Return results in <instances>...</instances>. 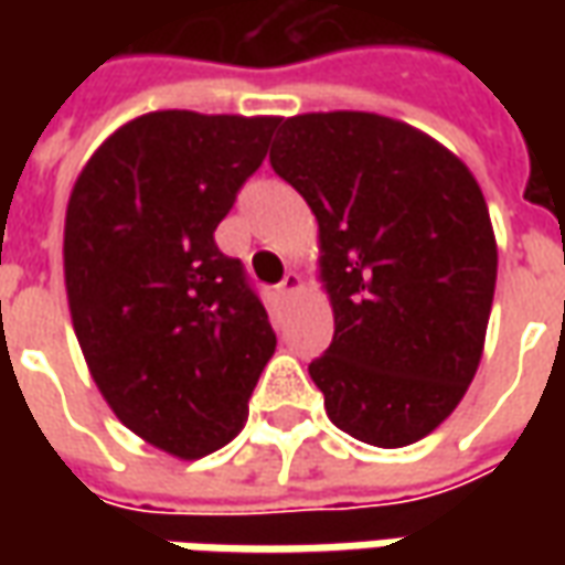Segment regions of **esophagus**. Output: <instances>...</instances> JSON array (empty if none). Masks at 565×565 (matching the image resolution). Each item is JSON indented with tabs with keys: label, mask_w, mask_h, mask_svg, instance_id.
<instances>
[{
	"label": "esophagus",
	"mask_w": 565,
	"mask_h": 565,
	"mask_svg": "<svg viewBox=\"0 0 565 565\" xmlns=\"http://www.w3.org/2000/svg\"><path fill=\"white\" fill-rule=\"evenodd\" d=\"M299 290H302V278H299L296 271H287V275H284V281L278 284V294L294 296V294H299Z\"/></svg>",
	"instance_id": "esophagus-1"
}]
</instances>
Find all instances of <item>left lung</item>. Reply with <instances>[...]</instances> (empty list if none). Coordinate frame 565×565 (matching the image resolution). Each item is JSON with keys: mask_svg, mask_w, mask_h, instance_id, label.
Returning a JSON list of instances; mask_svg holds the SVG:
<instances>
[{"mask_svg": "<svg viewBox=\"0 0 565 565\" xmlns=\"http://www.w3.org/2000/svg\"><path fill=\"white\" fill-rule=\"evenodd\" d=\"M269 162L318 217L335 332L308 375L375 448L429 436L472 384L497 287L484 193L448 148L369 111L278 120Z\"/></svg>", "mask_w": 565, "mask_h": 565, "instance_id": "left-lung-1", "label": "left lung"}]
</instances>
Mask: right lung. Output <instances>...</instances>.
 <instances>
[{
	"label": "right lung",
	"mask_w": 565,
	"mask_h": 565,
	"mask_svg": "<svg viewBox=\"0 0 565 565\" xmlns=\"http://www.w3.org/2000/svg\"><path fill=\"white\" fill-rule=\"evenodd\" d=\"M275 127L150 111L96 148L68 196L66 296L93 381L120 424L181 460L242 433L275 354L242 259L214 242Z\"/></svg>",
	"instance_id": "1"
}]
</instances>
